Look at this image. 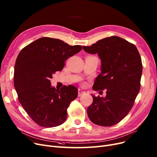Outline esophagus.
I'll return each instance as SVG.
<instances>
[{"label": "esophagus", "mask_w": 157, "mask_h": 157, "mask_svg": "<svg viewBox=\"0 0 157 157\" xmlns=\"http://www.w3.org/2000/svg\"><path fill=\"white\" fill-rule=\"evenodd\" d=\"M84 93H85L84 90H83L82 89H80V88H79V89H78V96H81V95H83Z\"/></svg>", "instance_id": "esophagus-1"}]
</instances>
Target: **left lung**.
Returning a JSON list of instances; mask_svg holds the SVG:
<instances>
[{"mask_svg":"<svg viewBox=\"0 0 157 157\" xmlns=\"http://www.w3.org/2000/svg\"><path fill=\"white\" fill-rule=\"evenodd\" d=\"M85 52L98 54L101 72L93 86L95 91L106 89L105 98L93 97L87 114L93 123L102 126L117 124L131 110L140 90L142 64L136 46L119 36L100 40Z\"/></svg>","mask_w":157,"mask_h":157,"instance_id":"obj_1","label":"left lung"}]
</instances>
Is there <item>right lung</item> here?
Wrapping results in <instances>:
<instances>
[{
    "label": "right lung",
    "mask_w": 157,
    "mask_h": 157,
    "mask_svg": "<svg viewBox=\"0 0 157 157\" xmlns=\"http://www.w3.org/2000/svg\"><path fill=\"white\" fill-rule=\"evenodd\" d=\"M81 45H70L59 39L44 37L20 52L14 69V86L18 101L37 124L52 128L62 124L67 108L78 97V89L70 85L59 89L50 79L62 71L65 61L79 52Z\"/></svg>",
    "instance_id": "1"
}]
</instances>
